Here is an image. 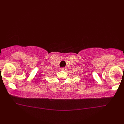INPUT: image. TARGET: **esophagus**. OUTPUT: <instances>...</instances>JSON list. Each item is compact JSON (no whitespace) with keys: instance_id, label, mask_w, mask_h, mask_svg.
Wrapping results in <instances>:
<instances>
[{"instance_id":"esophagus-1","label":"esophagus","mask_w":124,"mask_h":124,"mask_svg":"<svg viewBox=\"0 0 124 124\" xmlns=\"http://www.w3.org/2000/svg\"><path fill=\"white\" fill-rule=\"evenodd\" d=\"M61 70H66V68H61Z\"/></svg>"}]
</instances>
